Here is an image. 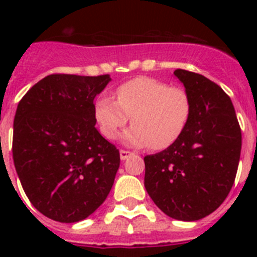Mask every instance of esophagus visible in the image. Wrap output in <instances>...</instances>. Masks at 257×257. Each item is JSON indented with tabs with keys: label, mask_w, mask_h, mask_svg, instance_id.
<instances>
[{
	"label": "esophagus",
	"mask_w": 257,
	"mask_h": 257,
	"mask_svg": "<svg viewBox=\"0 0 257 257\" xmlns=\"http://www.w3.org/2000/svg\"><path fill=\"white\" fill-rule=\"evenodd\" d=\"M130 156H133V153H131V152L124 151V149H121V151H119V157H121L122 161L127 160V158H128Z\"/></svg>",
	"instance_id": "esophagus-1"
}]
</instances>
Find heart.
Segmentation results:
<instances>
[{
    "label": "heart",
    "instance_id": "heart-1",
    "mask_svg": "<svg viewBox=\"0 0 257 257\" xmlns=\"http://www.w3.org/2000/svg\"><path fill=\"white\" fill-rule=\"evenodd\" d=\"M115 99L104 94L95 101L100 133L106 139H114L131 117L134 124L122 139L135 148H169L181 136L192 110L184 88L151 77H138L119 85Z\"/></svg>",
    "mask_w": 257,
    "mask_h": 257
}]
</instances>
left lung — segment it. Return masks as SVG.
Wrapping results in <instances>:
<instances>
[{"mask_svg":"<svg viewBox=\"0 0 257 257\" xmlns=\"http://www.w3.org/2000/svg\"><path fill=\"white\" fill-rule=\"evenodd\" d=\"M192 110L176 142L144 157V185L157 207L172 219L196 221L225 201L234 184L242 134L230 97L198 73L176 69Z\"/></svg>","mask_w":257,"mask_h":257,"instance_id":"obj_1","label":"left lung"}]
</instances>
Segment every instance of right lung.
<instances>
[{
	"label": "right lung",
	"mask_w": 257,
	"mask_h": 257,
	"mask_svg": "<svg viewBox=\"0 0 257 257\" xmlns=\"http://www.w3.org/2000/svg\"><path fill=\"white\" fill-rule=\"evenodd\" d=\"M109 82V74H50L18 104L14 165L31 203L49 219L81 221L112 189L119 152L96 130L94 113Z\"/></svg>",
	"instance_id": "right-lung-1"
}]
</instances>
